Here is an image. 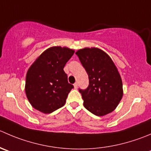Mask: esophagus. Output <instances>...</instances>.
<instances>
[{
	"label": "esophagus",
	"mask_w": 151,
	"mask_h": 151,
	"mask_svg": "<svg viewBox=\"0 0 151 151\" xmlns=\"http://www.w3.org/2000/svg\"><path fill=\"white\" fill-rule=\"evenodd\" d=\"M77 86H78V84H77V83H75L74 84V88L75 89H77Z\"/></svg>",
	"instance_id": "34e87169"
}]
</instances>
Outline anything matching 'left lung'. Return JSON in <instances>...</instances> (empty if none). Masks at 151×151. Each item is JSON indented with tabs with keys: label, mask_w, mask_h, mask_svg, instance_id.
I'll return each mask as SVG.
<instances>
[{
	"label": "left lung",
	"mask_w": 151,
	"mask_h": 151,
	"mask_svg": "<svg viewBox=\"0 0 151 151\" xmlns=\"http://www.w3.org/2000/svg\"><path fill=\"white\" fill-rule=\"evenodd\" d=\"M89 79L85 90L79 89L85 108L98 116L114 111L123 95L122 82L111 58L98 48H84L76 52Z\"/></svg>",
	"instance_id": "left-lung-1"
}]
</instances>
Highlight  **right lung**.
Returning a JSON list of instances; mask_svg holds the SVG:
<instances>
[{
    "label": "right lung",
    "instance_id": "right-lung-1",
    "mask_svg": "<svg viewBox=\"0 0 151 151\" xmlns=\"http://www.w3.org/2000/svg\"><path fill=\"white\" fill-rule=\"evenodd\" d=\"M74 53L67 47L53 46L31 65L26 74L25 91L33 108L50 114L65 105L74 86L68 83L63 68Z\"/></svg>",
    "mask_w": 151,
    "mask_h": 151
}]
</instances>
